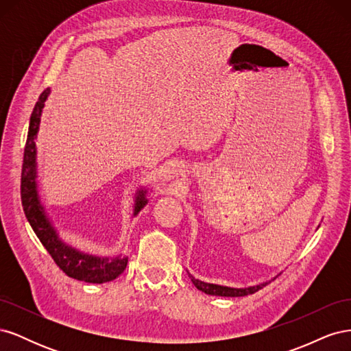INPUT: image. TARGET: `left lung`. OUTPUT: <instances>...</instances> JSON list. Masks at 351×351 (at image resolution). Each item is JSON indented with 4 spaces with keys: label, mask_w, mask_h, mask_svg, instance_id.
<instances>
[{
    "label": "left lung",
    "mask_w": 351,
    "mask_h": 351,
    "mask_svg": "<svg viewBox=\"0 0 351 351\" xmlns=\"http://www.w3.org/2000/svg\"><path fill=\"white\" fill-rule=\"evenodd\" d=\"M189 274V272H187ZM190 280L195 284V287L197 290L204 291L205 294H210V295H221V297H241V295H247V294H253L254 291H258L259 289H262L263 285H267L268 282L263 284H258V285H252L247 287V289H232V287H226V285H218V284H209V282H204L200 280H196L193 275L189 274Z\"/></svg>",
    "instance_id": "left-lung-1"
}]
</instances>
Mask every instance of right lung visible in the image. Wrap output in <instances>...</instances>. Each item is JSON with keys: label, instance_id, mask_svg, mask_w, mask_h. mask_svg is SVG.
<instances>
[{"label": "right lung", "instance_id": "obj_1", "mask_svg": "<svg viewBox=\"0 0 351 351\" xmlns=\"http://www.w3.org/2000/svg\"><path fill=\"white\" fill-rule=\"evenodd\" d=\"M51 89L47 88L40 93V97L35 105L34 112L30 115L27 141L25 146V156H23V167H22V205L25 215L29 221L32 230L44 244V247L54 259L57 267L69 275L70 278L92 282V284H102L115 280L127 267V256H114V258H101L95 254L83 253L77 249H74L69 244L62 241L58 236L57 230L52 226L51 219L48 218L44 205L40 204L39 190H38V171H36V137L39 130L42 110L45 107V101L49 97ZM147 190L141 189L137 190L134 199V212L136 217L141 209L147 204L146 199Z\"/></svg>", "mask_w": 351, "mask_h": 351}]
</instances>
